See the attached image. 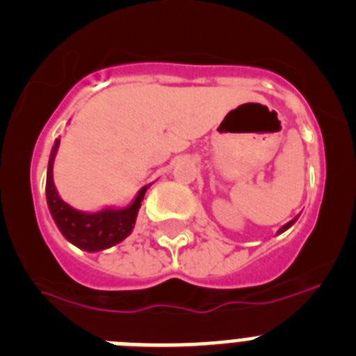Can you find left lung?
Masks as SVG:
<instances>
[{
    "mask_svg": "<svg viewBox=\"0 0 356 356\" xmlns=\"http://www.w3.org/2000/svg\"><path fill=\"white\" fill-rule=\"evenodd\" d=\"M298 217H300V216H296V217H294V219H292V221H289V222H287V225H284V226H282V228H280V229H278V234H284L285 229H289V228H291V226H292V225H294V222H296V221H298Z\"/></svg>",
    "mask_w": 356,
    "mask_h": 356,
    "instance_id": "obj_1",
    "label": "left lung"
}]
</instances>
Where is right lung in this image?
Listing matches in <instances>:
<instances>
[{"mask_svg": "<svg viewBox=\"0 0 356 356\" xmlns=\"http://www.w3.org/2000/svg\"><path fill=\"white\" fill-rule=\"evenodd\" d=\"M58 146H60V139H56L53 144L48 162V175H46V201H48L49 213L56 228L60 229L65 241L87 253L108 250L124 241L134 229L140 203L151 184L144 185L127 207H106L96 212L72 209L69 203L62 200L53 181V163H55Z\"/></svg>", "mask_w": 356, "mask_h": 356, "instance_id": "1", "label": "right lung"}]
</instances>
